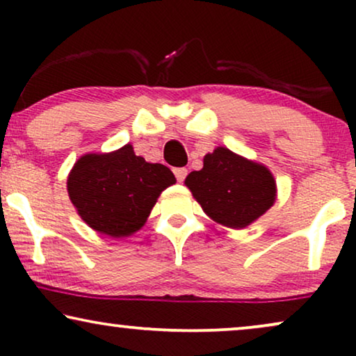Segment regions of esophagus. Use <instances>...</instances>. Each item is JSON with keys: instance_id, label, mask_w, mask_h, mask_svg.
Masks as SVG:
<instances>
[{"instance_id": "34e87169", "label": "esophagus", "mask_w": 356, "mask_h": 356, "mask_svg": "<svg viewBox=\"0 0 356 356\" xmlns=\"http://www.w3.org/2000/svg\"><path fill=\"white\" fill-rule=\"evenodd\" d=\"M175 177H177V179L179 183H183L184 181V178H186V175H188V170L186 168H175Z\"/></svg>"}]
</instances>
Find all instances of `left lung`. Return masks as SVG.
I'll list each match as a JSON object with an SVG mask.
<instances>
[{
    "instance_id": "left-lung-1",
    "label": "left lung",
    "mask_w": 356,
    "mask_h": 356,
    "mask_svg": "<svg viewBox=\"0 0 356 356\" xmlns=\"http://www.w3.org/2000/svg\"><path fill=\"white\" fill-rule=\"evenodd\" d=\"M184 184L212 220L245 228L275 201V179L264 165L217 147L204 157V167L191 172Z\"/></svg>"
}]
</instances>
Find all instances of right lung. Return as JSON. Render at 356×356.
I'll return each mask as SVG.
<instances>
[{
	"instance_id": "1",
	"label": "right lung",
	"mask_w": 356,
	"mask_h": 356,
	"mask_svg": "<svg viewBox=\"0 0 356 356\" xmlns=\"http://www.w3.org/2000/svg\"><path fill=\"white\" fill-rule=\"evenodd\" d=\"M175 183L172 170L145 162L126 144L110 154L82 155L67 177V194L87 225L121 238L144 225L160 193Z\"/></svg>"
}]
</instances>
